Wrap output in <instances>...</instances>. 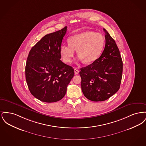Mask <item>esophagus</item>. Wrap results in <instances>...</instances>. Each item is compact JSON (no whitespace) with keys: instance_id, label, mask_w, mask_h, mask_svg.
<instances>
[{"instance_id":"obj_1","label":"esophagus","mask_w":146,"mask_h":146,"mask_svg":"<svg viewBox=\"0 0 146 146\" xmlns=\"http://www.w3.org/2000/svg\"><path fill=\"white\" fill-rule=\"evenodd\" d=\"M74 73H75V74H78V73H79V70H78L76 68H74Z\"/></svg>"}]
</instances>
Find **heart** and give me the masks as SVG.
<instances>
[{
  "label": "heart",
  "instance_id": "b5f03b06",
  "mask_svg": "<svg viewBox=\"0 0 146 146\" xmlns=\"http://www.w3.org/2000/svg\"><path fill=\"white\" fill-rule=\"evenodd\" d=\"M68 44H63L60 53L64 62L69 63L76 51L77 55L84 63L90 64L95 62L101 56L105 46L104 36L92 31H85L70 36Z\"/></svg>",
  "mask_w": 146,
  "mask_h": 146
}]
</instances>
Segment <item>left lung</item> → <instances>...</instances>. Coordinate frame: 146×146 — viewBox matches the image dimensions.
Here are the masks:
<instances>
[{
  "label": "left lung",
  "instance_id": "1",
  "mask_svg": "<svg viewBox=\"0 0 146 146\" xmlns=\"http://www.w3.org/2000/svg\"><path fill=\"white\" fill-rule=\"evenodd\" d=\"M104 30L106 45L102 55L79 72L84 95L95 102L105 101L119 90L123 73V61L116 42Z\"/></svg>",
  "mask_w": 146,
  "mask_h": 146
}]
</instances>
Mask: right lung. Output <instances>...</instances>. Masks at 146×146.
Masks as SVG:
<instances>
[{
	"instance_id": "obj_1",
	"label": "right lung",
	"mask_w": 146,
	"mask_h": 146,
	"mask_svg": "<svg viewBox=\"0 0 146 146\" xmlns=\"http://www.w3.org/2000/svg\"><path fill=\"white\" fill-rule=\"evenodd\" d=\"M67 27L45 35L30 50L26 79L31 94L42 102L51 103L64 96L73 78V68L62 62L60 49Z\"/></svg>"
}]
</instances>
